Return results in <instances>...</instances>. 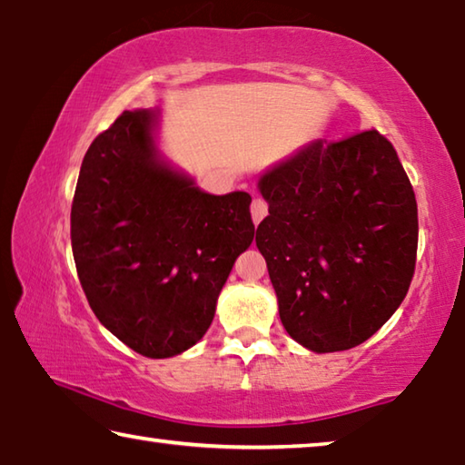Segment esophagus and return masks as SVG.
<instances>
[{"mask_svg": "<svg viewBox=\"0 0 465 465\" xmlns=\"http://www.w3.org/2000/svg\"><path fill=\"white\" fill-rule=\"evenodd\" d=\"M250 213H252V222H254V225H258L266 217V213H269V204H266L262 199H254L252 201Z\"/></svg>", "mask_w": 465, "mask_h": 465, "instance_id": "34e87169", "label": "esophagus"}]
</instances>
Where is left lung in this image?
Returning <instances> with one entry per match:
<instances>
[{
    "instance_id": "obj_1",
    "label": "left lung",
    "mask_w": 465,
    "mask_h": 465,
    "mask_svg": "<svg viewBox=\"0 0 465 465\" xmlns=\"http://www.w3.org/2000/svg\"><path fill=\"white\" fill-rule=\"evenodd\" d=\"M256 246L287 334L313 352L371 338L411 287L419 213L393 145L375 129L312 141L258 178Z\"/></svg>"
}]
</instances>
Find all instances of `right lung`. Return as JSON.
Here are the masks:
<instances>
[{
	"label": "right lung",
	"mask_w": 465,
	"mask_h": 465,
	"mask_svg": "<svg viewBox=\"0 0 465 465\" xmlns=\"http://www.w3.org/2000/svg\"><path fill=\"white\" fill-rule=\"evenodd\" d=\"M160 110H124L92 141L72 204L77 277L100 324L139 355L201 341L235 258L254 240L252 196L209 194L157 145Z\"/></svg>",
	"instance_id": "right-lung-1"
}]
</instances>
